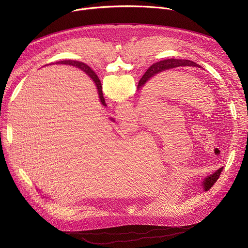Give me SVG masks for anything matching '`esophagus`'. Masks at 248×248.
I'll use <instances>...</instances> for the list:
<instances>
[{"mask_svg": "<svg viewBox=\"0 0 248 248\" xmlns=\"http://www.w3.org/2000/svg\"><path fill=\"white\" fill-rule=\"evenodd\" d=\"M122 124H123L122 125L124 126V128H125V129H127V130H130V129H132V128H133V124H132L131 122H129V121L123 122Z\"/></svg>", "mask_w": 248, "mask_h": 248, "instance_id": "34e87169", "label": "esophagus"}]
</instances>
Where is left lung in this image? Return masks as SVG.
I'll use <instances>...</instances> for the list:
<instances>
[{
    "instance_id": "8db88e82",
    "label": "left lung",
    "mask_w": 248,
    "mask_h": 248,
    "mask_svg": "<svg viewBox=\"0 0 248 248\" xmlns=\"http://www.w3.org/2000/svg\"><path fill=\"white\" fill-rule=\"evenodd\" d=\"M184 65H186V66H197V67H200L199 64H197L196 62H192V61H189V60H178V59H168V60H164V61H160L158 62H155L153 63L147 70L146 73L144 74V76L141 78V79L139 80V83H138V88L142 87L145 85V83L151 78H153L154 76H156L157 74H160L162 72H164V70H168V69H170V68H173V67H178V66H184ZM223 170V168H220L218 169L213 174H211L209 176H207V178H205L204 182H203V187L204 189L207 191L208 189H210L212 186H214V184L218 181L219 176L221 174Z\"/></svg>"
}]
</instances>
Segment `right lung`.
<instances>
[{
  "mask_svg": "<svg viewBox=\"0 0 248 248\" xmlns=\"http://www.w3.org/2000/svg\"><path fill=\"white\" fill-rule=\"evenodd\" d=\"M56 63H63V64H69V65H76L78 67H80L81 69H83L84 72L91 78V79L95 82L96 86H97V89H98V94H99V98L101 100V103L103 104V106H107L105 103V99H104V96H103V92H102V84H101V81L99 79V78L97 77V75L93 72V70L87 66L86 64H84L83 62H77V61H70V60H67V61H61V62H58ZM113 120V119H112Z\"/></svg>",
  "mask_w": 248,
  "mask_h": 248,
  "instance_id": "1",
  "label": "right lung"
}]
</instances>
